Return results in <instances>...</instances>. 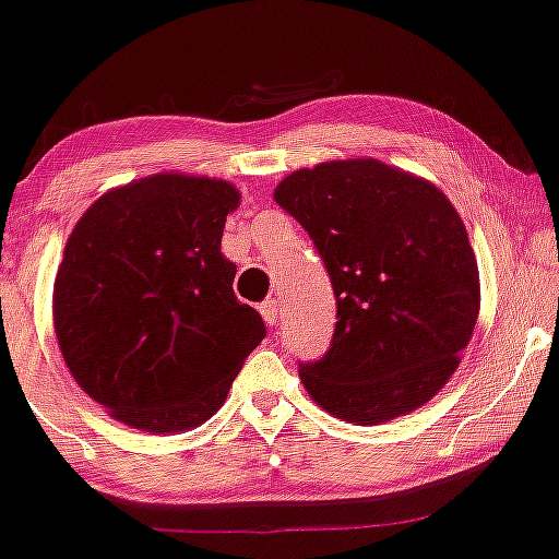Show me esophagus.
<instances>
[{
    "label": "esophagus",
    "instance_id": "obj_1",
    "mask_svg": "<svg viewBox=\"0 0 559 559\" xmlns=\"http://www.w3.org/2000/svg\"><path fill=\"white\" fill-rule=\"evenodd\" d=\"M260 312H262V318H265L267 325H275V322H278V318H281V305L275 299H265L260 305Z\"/></svg>",
    "mask_w": 559,
    "mask_h": 559
}]
</instances>
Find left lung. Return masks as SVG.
Masks as SVG:
<instances>
[{
  "mask_svg": "<svg viewBox=\"0 0 559 559\" xmlns=\"http://www.w3.org/2000/svg\"><path fill=\"white\" fill-rule=\"evenodd\" d=\"M338 301L331 348L301 365L309 399L356 425L425 406L453 378L479 318V267L432 181L374 158L325 160L281 181Z\"/></svg>",
  "mask_w": 559,
  "mask_h": 559,
  "instance_id": "8db88e82",
  "label": "left lung"
}]
</instances>
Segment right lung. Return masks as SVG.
Masks as SVG:
<instances>
[{
  "instance_id": "1",
  "label": "right lung",
  "mask_w": 559,
  "mask_h": 559,
  "mask_svg": "<svg viewBox=\"0 0 559 559\" xmlns=\"http://www.w3.org/2000/svg\"><path fill=\"white\" fill-rule=\"evenodd\" d=\"M239 200L231 181L153 174L100 194L72 228L53 331L72 378L111 419L156 435L203 425L265 338L221 252Z\"/></svg>"
}]
</instances>
